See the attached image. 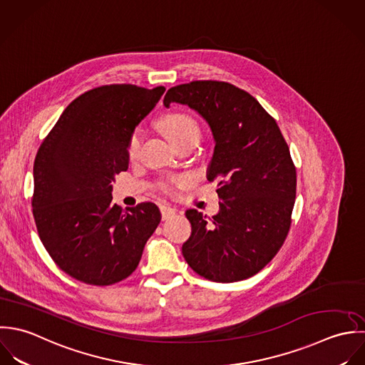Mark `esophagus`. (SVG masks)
Wrapping results in <instances>:
<instances>
[{"label": "esophagus", "mask_w": 365, "mask_h": 365, "mask_svg": "<svg viewBox=\"0 0 365 365\" xmlns=\"http://www.w3.org/2000/svg\"><path fill=\"white\" fill-rule=\"evenodd\" d=\"M159 209H160V215H162V219L163 220L170 219L172 216L176 215V209L169 206V205H162Z\"/></svg>", "instance_id": "obj_1"}]
</instances>
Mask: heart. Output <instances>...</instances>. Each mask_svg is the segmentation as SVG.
Here are the masks:
<instances>
[{
  "label": "heart",
  "instance_id": "obj_1",
  "mask_svg": "<svg viewBox=\"0 0 365 365\" xmlns=\"http://www.w3.org/2000/svg\"><path fill=\"white\" fill-rule=\"evenodd\" d=\"M159 125H160V130L165 133V135L172 143H176V141L190 137V135H199L197 123L189 114H185V113L166 114L159 121ZM141 141H143V131L140 128H137L133 133V135L130 137V141L127 145V153L131 160L138 156ZM180 183H182L180 179L173 180V185H180Z\"/></svg>",
  "mask_w": 365,
  "mask_h": 365
}]
</instances>
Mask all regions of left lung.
Instances as JSON below:
<instances>
[{
  "label": "left lung",
  "instance_id": "left-lung-1",
  "mask_svg": "<svg viewBox=\"0 0 365 365\" xmlns=\"http://www.w3.org/2000/svg\"><path fill=\"white\" fill-rule=\"evenodd\" d=\"M189 106L209 124L215 152L207 179L219 180L220 212L186 210L192 234L182 245L200 277L230 284L259 272L282 247L296 196V169L277 121L247 91L225 81L168 90L163 106Z\"/></svg>",
  "mask_w": 365,
  "mask_h": 365
}]
</instances>
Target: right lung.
I'll list each match as a JSON object with an SVG mask.
<instances>
[{
    "mask_svg": "<svg viewBox=\"0 0 365 365\" xmlns=\"http://www.w3.org/2000/svg\"><path fill=\"white\" fill-rule=\"evenodd\" d=\"M165 87L110 84L73 100L39 146L32 210L39 238L74 279L106 287L130 277L160 221L148 202L125 212L111 182L128 169L127 145Z\"/></svg>",
    "mask_w": 365,
    "mask_h": 365,
    "instance_id": "1",
    "label": "right lung"
}]
</instances>
